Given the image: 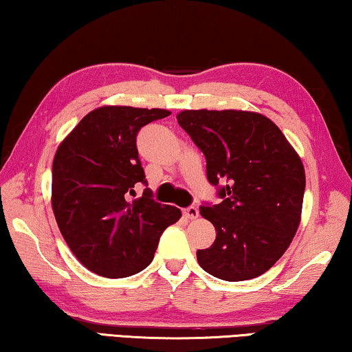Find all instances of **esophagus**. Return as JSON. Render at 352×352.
I'll use <instances>...</instances> for the list:
<instances>
[{
	"label": "esophagus",
	"instance_id": "esophagus-1",
	"mask_svg": "<svg viewBox=\"0 0 352 352\" xmlns=\"http://www.w3.org/2000/svg\"><path fill=\"white\" fill-rule=\"evenodd\" d=\"M183 214H185L188 219H197V217H199V208H197V206L191 205V206H188V208L183 210Z\"/></svg>",
	"mask_w": 352,
	"mask_h": 352
}]
</instances>
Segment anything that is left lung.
<instances>
[{"mask_svg": "<svg viewBox=\"0 0 352 352\" xmlns=\"http://www.w3.org/2000/svg\"><path fill=\"white\" fill-rule=\"evenodd\" d=\"M178 125L206 160V178L219 204L200 206L216 228L197 261L227 282L258 277L280 258L296 233L302 211V161L278 126L248 111H182ZM226 182L219 186V182Z\"/></svg>", "mask_w": 352, "mask_h": 352, "instance_id": "8db88e82", "label": "left lung"}]
</instances>
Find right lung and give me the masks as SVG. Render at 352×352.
<instances>
[{
	"mask_svg": "<svg viewBox=\"0 0 352 352\" xmlns=\"http://www.w3.org/2000/svg\"><path fill=\"white\" fill-rule=\"evenodd\" d=\"M166 109L103 106L82 117L58 147L53 161L52 205L65 243L89 271L119 278L152 263L160 238L182 217L161 205L147 186L136 136L164 119Z\"/></svg>",
	"mask_w": 352,
	"mask_h": 352,
	"instance_id": "1",
	"label": "right lung"
}]
</instances>
